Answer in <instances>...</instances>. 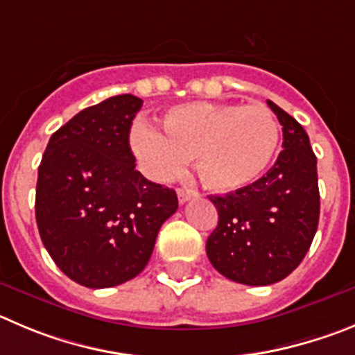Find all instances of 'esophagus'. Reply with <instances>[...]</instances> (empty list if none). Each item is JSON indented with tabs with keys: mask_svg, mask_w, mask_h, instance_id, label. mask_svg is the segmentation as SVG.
I'll return each mask as SVG.
<instances>
[{
	"mask_svg": "<svg viewBox=\"0 0 355 355\" xmlns=\"http://www.w3.org/2000/svg\"><path fill=\"white\" fill-rule=\"evenodd\" d=\"M177 194H178V201H180V203H185V201H189L191 198L198 196V193L196 191H193V189H178Z\"/></svg>",
	"mask_w": 355,
	"mask_h": 355,
	"instance_id": "34e87169",
	"label": "esophagus"
}]
</instances>
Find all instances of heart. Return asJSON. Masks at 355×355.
<instances>
[{
  "label": "heart",
  "mask_w": 355,
  "mask_h": 355,
  "mask_svg": "<svg viewBox=\"0 0 355 355\" xmlns=\"http://www.w3.org/2000/svg\"><path fill=\"white\" fill-rule=\"evenodd\" d=\"M162 135L140 125L131 147L141 171L152 180H168L196 159L201 184L214 193H234L256 184L278 148L280 128L266 107L233 103H184L161 121Z\"/></svg>",
  "instance_id": "b5f03b06"
}]
</instances>
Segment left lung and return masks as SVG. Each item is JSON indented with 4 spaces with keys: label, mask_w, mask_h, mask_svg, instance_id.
Masks as SVG:
<instances>
[{
    "label": "left lung",
    "mask_w": 355,
    "mask_h": 355,
    "mask_svg": "<svg viewBox=\"0 0 355 355\" xmlns=\"http://www.w3.org/2000/svg\"><path fill=\"white\" fill-rule=\"evenodd\" d=\"M282 124L284 150L256 184L208 196L218 223L207 240L211 266L233 282L270 286L293 273L319 226L317 157L303 125L268 99Z\"/></svg>",
    "instance_id": "left-lung-1"
}]
</instances>
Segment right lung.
I'll list each match as a JSON object with an SVG mask.
<instances>
[{
  "label": "right lung",
  "instance_id": "1",
  "mask_svg": "<svg viewBox=\"0 0 355 355\" xmlns=\"http://www.w3.org/2000/svg\"><path fill=\"white\" fill-rule=\"evenodd\" d=\"M144 101L119 94L78 112L49 140L38 168L35 214L59 270L91 289L121 286L147 266L173 189L135 170L129 131Z\"/></svg>",
  "mask_w": 355,
  "mask_h": 355
}]
</instances>
